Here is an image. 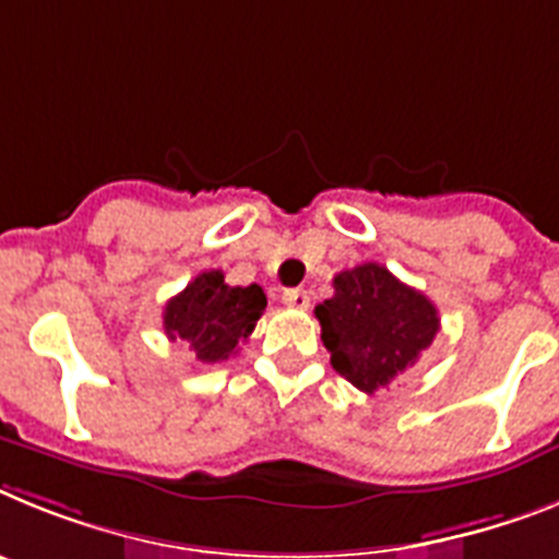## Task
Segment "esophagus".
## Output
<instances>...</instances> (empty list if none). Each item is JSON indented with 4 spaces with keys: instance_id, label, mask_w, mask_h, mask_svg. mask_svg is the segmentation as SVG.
Here are the masks:
<instances>
[{
    "instance_id": "obj_1",
    "label": "esophagus",
    "mask_w": 559,
    "mask_h": 559,
    "mask_svg": "<svg viewBox=\"0 0 559 559\" xmlns=\"http://www.w3.org/2000/svg\"><path fill=\"white\" fill-rule=\"evenodd\" d=\"M284 304L293 309H309V293L307 289H286Z\"/></svg>"
}]
</instances>
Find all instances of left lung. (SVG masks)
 Wrapping results in <instances>:
<instances>
[{"mask_svg":"<svg viewBox=\"0 0 559 559\" xmlns=\"http://www.w3.org/2000/svg\"><path fill=\"white\" fill-rule=\"evenodd\" d=\"M314 318L334 371L366 394L414 366L439 332L433 300L373 261L334 275V295Z\"/></svg>","mask_w":559,"mask_h":559,"instance_id":"left-lung-1","label":"left lung"}]
</instances>
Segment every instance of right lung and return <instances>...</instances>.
<instances>
[{"mask_svg": "<svg viewBox=\"0 0 559 559\" xmlns=\"http://www.w3.org/2000/svg\"><path fill=\"white\" fill-rule=\"evenodd\" d=\"M264 307L259 284L230 286L222 270H207L165 304L163 329L171 340H186L197 360L222 362L250 337Z\"/></svg>", "mask_w": 559, "mask_h": 559, "instance_id": "right-lung-1", "label": "right lung"}]
</instances>
